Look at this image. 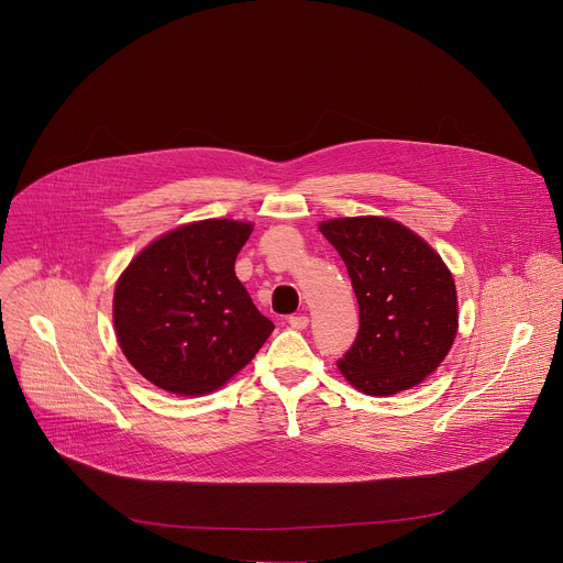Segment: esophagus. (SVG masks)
<instances>
[{"label": "esophagus", "instance_id": "esophagus-1", "mask_svg": "<svg viewBox=\"0 0 563 563\" xmlns=\"http://www.w3.org/2000/svg\"><path fill=\"white\" fill-rule=\"evenodd\" d=\"M287 322H289V327H291V329H298V331H302V329H307V324H309V318H307L305 313H298V316H289V318H287Z\"/></svg>", "mask_w": 563, "mask_h": 563}]
</instances>
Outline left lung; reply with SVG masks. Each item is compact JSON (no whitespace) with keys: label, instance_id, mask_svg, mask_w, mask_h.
I'll return each instance as SVG.
<instances>
[{"label":"left lung","instance_id":"8db88e82","mask_svg":"<svg viewBox=\"0 0 563 563\" xmlns=\"http://www.w3.org/2000/svg\"><path fill=\"white\" fill-rule=\"evenodd\" d=\"M320 232L340 252L360 302L357 338L338 360L342 375L375 397L421 384L456 338L450 269L421 236L390 219H333Z\"/></svg>","mask_w":563,"mask_h":563}]
</instances>
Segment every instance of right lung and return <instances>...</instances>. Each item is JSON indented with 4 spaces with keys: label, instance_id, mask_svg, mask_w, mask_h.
I'll return each mask as SVG.
<instances>
[{
    "label": "right lung",
    "instance_id": "obj_1",
    "mask_svg": "<svg viewBox=\"0 0 563 563\" xmlns=\"http://www.w3.org/2000/svg\"><path fill=\"white\" fill-rule=\"evenodd\" d=\"M250 223L177 228L124 269L113 294L118 342L133 368L173 395H206L236 375L274 331L234 274Z\"/></svg>",
    "mask_w": 563,
    "mask_h": 563
}]
</instances>
